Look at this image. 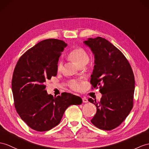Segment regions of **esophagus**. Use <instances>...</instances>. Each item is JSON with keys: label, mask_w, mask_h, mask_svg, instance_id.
Returning a JSON list of instances; mask_svg holds the SVG:
<instances>
[{"label": "esophagus", "mask_w": 149, "mask_h": 149, "mask_svg": "<svg viewBox=\"0 0 149 149\" xmlns=\"http://www.w3.org/2000/svg\"><path fill=\"white\" fill-rule=\"evenodd\" d=\"M82 100H83V102H84V103H86V102H88V99H87L86 97H83V98H82Z\"/></svg>", "instance_id": "esophagus-1"}]
</instances>
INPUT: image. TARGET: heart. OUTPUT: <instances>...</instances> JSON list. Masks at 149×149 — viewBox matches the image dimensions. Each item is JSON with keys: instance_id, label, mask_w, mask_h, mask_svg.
<instances>
[{"instance_id": "obj_1", "label": "heart", "mask_w": 149, "mask_h": 149, "mask_svg": "<svg viewBox=\"0 0 149 149\" xmlns=\"http://www.w3.org/2000/svg\"><path fill=\"white\" fill-rule=\"evenodd\" d=\"M68 57L69 59L73 61L77 64L79 67L85 66L89 61V55L86 50L81 47H77L71 50L69 52ZM63 68V63L59 61L57 64V70H61ZM71 88L74 90H78L79 88V84L77 82L72 83L70 85Z\"/></svg>"}]
</instances>
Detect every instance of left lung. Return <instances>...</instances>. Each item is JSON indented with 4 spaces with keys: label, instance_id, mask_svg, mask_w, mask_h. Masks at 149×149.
Returning <instances> with one entry per match:
<instances>
[{
    "label": "left lung",
    "instance_id": "1",
    "mask_svg": "<svg viewBox=\"0 0 149 149\" xmlns=\"http://www.w3.org/2000/svg\"><path fill=\"white\" fill-rule=\"evenodd\" d=\"M83 43L90 47L95 58L90 83L94 88L99 86L102 94L99 102L88 99L97 107L91 122L99 129L113 130L121 124L133 108V72L123 54L106 39L90 38Z\"/></svg>",
    "mask_w": 149,
    "mask_h": 149
}]
</instances>
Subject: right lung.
Here are the masks:
<instances>
[{"instance_id": "add662e5", "label": "right lung", "mask_w": 149, "mask_h": 149, "mask_svg": "<svg viewBox=\"0 0 149 149\" xmlns=\"http://www.w3.org/2000/svg\"><path fill=\"white\" fill-rule=\"evenodd\" d=\"M67 43L46 39L28 50L18 60L12 79L14 106L23 121L33 130L45 132L59 124L71 105H80V97L64 92L53 97L44 83L57 72L59 58Z\"/></svg>"}]
</instances>
